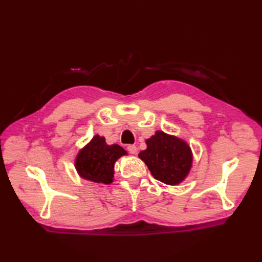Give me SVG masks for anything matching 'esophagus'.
I'll return each mask as SVG.
<instances>
[{
	"instance_id": "1",
	"label": "esophagus",
	"mask_w": 262,
	"mask_h": 262,
	"mask_svg": "<svg viewBox=\"0 0 262 262\" xmlns=\"http://www.w3.org/2000/svg\"><path fill=\"white\" fill-rule=\"evenodd\" d=\"M128 152L132 155H136L138 153V147L136 145H128Z\"/></svg>"
}]
</instances>
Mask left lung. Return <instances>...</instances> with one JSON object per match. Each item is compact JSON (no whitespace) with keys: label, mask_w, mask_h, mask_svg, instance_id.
<instances>
[{"label":"left lung","mask_w":262,"mask_h":262,"mask_svg":"<svg viewBox=\"0 0 262 262\" xmlns=\"http://www.w3.org/2000/svg\"><path fill=\"white\" fill-rule=\"evenodd\" d=\"M146 149L139 157L145 163L153 177L166 185L176 186L184 181L192 167V152L186 141L156 131L147 139Z\"/></svg>","instance_id":"8db88e82"}]
</instances>
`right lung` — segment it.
Returning a JSON list of instances; mask_svg holds the SVG:
<instances>
[{
    "label": "right lung",
    "instance_id": "obj_1",
    "mask_svg": "<svg viewBox=\"0 0 262 262\" xmlns=\"http://www.w3.org/2000/svg\"><path fill=\"white\" fill-rule=\"evenodd\" d=\"M126 154L120 145H108L104 137L96 134L77 153L75 169L78 176L85 180L109 185L114 181L115 163Z\"/></svg>",
    "mask_w": 262,
    "mask_h": 262
}]
</instances>
